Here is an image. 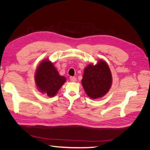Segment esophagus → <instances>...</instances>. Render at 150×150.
Wrapping results in <instances>:
<instances>
[{
    "label": "esophagus",
    "mask_w": 150,
    "mask_h": 150,
    "mask_svg": "<svg viewBox=\"0 0 150 150\" xmlns=\"http://www.w3.org/2000/svg\"><path fill=\"white\" fill-rule=\"evenodd\" d=\"M70 80L72 81V82H76V77L71 76V77H70Z\"/></svg>",
    "instance_id": "1"
}]
</instances>
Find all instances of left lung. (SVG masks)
Returning a JSON list of instances; mask_svg holds the SVG:
<instances>
[{"label": "left lung", "instance_id": "8db88e82", "mask_svg": "<svg viewBox=\"0 0 150 150\" xmlns=\"http://www.w3.org/2000/svg\"><path fill=\"white\" fill-rule=\"evenodd\" d=\"M81 82L89 97L93 99L103 97L111 86L112 76L110 67L102 60L96 65L88 66L84 69Z\"/></svg>", "mask_w": 150, "mask_h": 150}]
</instances>
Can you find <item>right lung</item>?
<instances>
[{"mask_svg": "<svg viewBox=\"0 0 150 150\" xmlns=\"http://www.w3.org/2000/svg\"><path fill=\"white\" fill-rule=\"evenodd\" d=\"M35 81L40 91L52 97L64 84L66 78L59 75L51 62L44 60L37 68Z\"/></svg>", "mask_w": 150, "mask_h": 150, "instance_id": "add662e5", "label": "right lung"}]
</instances>
